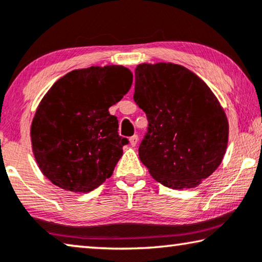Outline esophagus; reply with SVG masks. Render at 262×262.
<instances>
[{"instance_id":"1","label":"esophagus","mask_w":262,"mask_h":262,"mask_svg":"<svg viewBox=\"0 0 262 262\" xmlns=\"http://www.w3.org/2000/svg\"><path fill=\"white\" fill-rule=\"evenodd\" d=\"M130 145L131 146H136L137 145V143H138V136L137 135H134L132 136V137H130Z\"/></svg>"}]
</instances>
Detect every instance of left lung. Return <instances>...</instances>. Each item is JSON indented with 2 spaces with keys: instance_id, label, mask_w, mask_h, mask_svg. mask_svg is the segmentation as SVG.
<instances>
[{
  "instance_id": "1",
  "label": "left lung",
  "mask_w": 262,
  "mask_h": 262,
  "mask_svg": "<svg viewBox=\"0 0 262 262\" xmlns=\"http://www.w3.org/2000/svg\"><path fill=\"white\" fill-rule=\"evenodd\" d=\"M135 79L134 99L149 122L139 145L140 161L165 187H197L226 154L225 110L206 82L181 65L140 63Z\"/></svg>"
}]
</instances>
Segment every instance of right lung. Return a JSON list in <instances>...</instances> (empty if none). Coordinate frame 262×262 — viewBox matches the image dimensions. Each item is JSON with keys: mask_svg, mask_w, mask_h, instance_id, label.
Listing matches in <instances>:
<instances>
[{"mask_svg": "<svg viewBox=\"0 0 262 262\" xmlns=\"http://www.w3.org/2000/svg\"><path fill=\"white\" fill-rule=\"evenodd\" d=\"M132 84L122 65L74 70L55 81L37 106L30 140L37 166L66 191L89 192L112 176L126 138L108 108Z\"/></svg>", "mask_w": 262, "mask_h": 262, "instance_id": "right-lung-1", "label": "right lung"}]
</instances>
